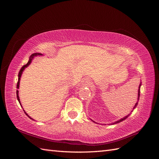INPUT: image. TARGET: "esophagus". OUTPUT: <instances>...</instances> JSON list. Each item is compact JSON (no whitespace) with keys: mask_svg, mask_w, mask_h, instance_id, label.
<instances>
[{"mask_svg":"<svg viewBox=\"0 0 159 159\" xmlns=\"http://www.w3.org/2000/svg\"><path fill=\"white\" fill-rule=\"evenodd\" d=\"M82 84H83V85H84V86H88V85H89V84H90V81H89V80H88V79H85V80L82 81Z\"/></svg>","mask_w":159,"mask_h":159,"instance_id":"1","label":"esophagus"}]
</instances>
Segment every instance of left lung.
<instances>
[{
	"instance_id": "1",
	"label": "left lung",
	"mask_w": 159,
	"mask_h": 159,
	"mask_svg": "<svg viewBox=\"0 0 159 159\" xmlns=\"http://www.w3.org/2000/svg\"><path fill=\"white\" fill-rule=\"evenodd\" d=\"M141 85V84H140ZM140 86L141 85H139V91H138V99H139V97H140ZM137 102L136 103V104H135V105H134V108L137 105ZM129 115H128L127 116H126L125 117H124V118H123V119H120V120H119V121H116V122H115L114 123H113V124H115V123H119V122H121V121H123V120H125V119H127V117L129 116Z\"/></svg>"
}]
</instances>
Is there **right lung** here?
<instances>
[{
  "instance_id": "right-lung-1",
  "label": "right lung",
  "mask_w": 159,
  "mask_h": 159,
  "mask_svg": "<svg viewBox=\"0 0 159 159\" xmlns=\"http://www.w3.org/2000/svg\"><path fill=\"white\" fill-rule=\"evenodd\" d=\"M37 55H42V54H40V53H34V54H32L30 56V59H29V61H28V63H27L26 65L23 66L22 67V68L20 69V71H19V74H18V82H17V85H16V87H17V88H18V89L19 88V85H20V78H21V75H22V74L23 71L25 70V69L26 68V67H28V66H29V65L31 64L32 60L34 59V57L36 56H37ZM16 97H17V99H18V100L19 103H20V105H21V103H20V99H19V96H18V90H17V91H16ZM25 114L27 115V116H28V117L30 118L31 119H32L30 117L28 116V114H27L26 112H25ZM32 120H33V119H32Z\"/></svg>"
}]
</instances>
